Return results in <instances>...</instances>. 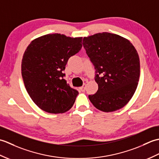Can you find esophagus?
Wrapping results in <instances>:
<instances>
[{
  "label": "esophagus",
  "instance_id": "obj_1",
  "mask_svg": "<svg viewBox=\"0 0 159 159\" xmlns=\"http://www.w3.org/2000/svg\"><path fill=\"white\" fill-rule=\"evenodd\" d=\"M80 91H81V92H85V89H86V85H85V84H83V85L81 87H80Z\"/></svg>",
  "mask_w": 159,
  "mask_h": 159
}]
</instances>
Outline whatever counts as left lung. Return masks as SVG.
I'll return each mask as SVG.
<instances>
[{
  "label": "left lung",
  "mask_w": 159,
  "mask_h": 159,
  "mask_svg": "<svg viewBox=\"0 0 159 159\" xmlns=\"http://www.w3.org/2000/svg\"><path fill=\"white\" fill-rule=\"evenodd\" d=\"M83 45L95 68L98 89L89 95L91 102L104 112L124 107L135 92L140 61L133 45L116 34L99 33L84 38Z\"/></svg>",
  "instance_id": "obj_1"
}]
</instances>
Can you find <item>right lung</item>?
Segmentation results:
<instances>
[{
	"mask_svg": "<svg viewBox=\"0 0 159 159\" xmlns=\"http://www.w3.org/2000/svg\"><path fill=\"white\" fill-rule=\"evenodd\" d=\"M82 38L59 33L37 38L26 48L22 60V76L33 102L50 113L70 110L79 92L64 77L67 61L82 48Z\"/></svg>",
	"mask_w": 159,
	"mask_h": 159,
	"instance_id": "1",
	"label": "right lung"
}]
</instances>
